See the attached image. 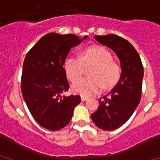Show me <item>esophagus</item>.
I'll use <instances>...</instances> for the list:
<instances>
[{
    "label": "esophagus",
    "mask_w": 160,
    "mask_h": 160,
    "mask_svg": "<svg viewBox=\"0 0 160 160\" xmlns=\"http://www.w3.org/2000/svg\"><path fill=\"white\" fill-rule=\"evenodd\" d=\"M87 98H87V97H85V96H81V100L82 101H86V100H87Z\"/></svg>",
    "instance_id": "34e87169"
}]
</instances>
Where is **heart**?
I'll return each instance as SVG.
<instances>
[{
  "mask_svg": "<svg viewBox=\"0 0 160 160\" xmlns=\"http://www.w3.org/2000/svg\"><path fill=\"white\" fill-rule=\"evenodd\" d=\"M93 65L90 69V78H77L82 75L85 67ZM64 70L71 82L72 91L82 96H91L99 93L102 85L112 87L120 77V67L112 61V55L106 48L92 46L86 48L80 56H70L65 61ZM78 80H77V79Z\"/></svg>",
  "mask_w": 160,
  "mask_h": 160,
  "instance_id": "1",
  "label": "heart"
}]
</instances>
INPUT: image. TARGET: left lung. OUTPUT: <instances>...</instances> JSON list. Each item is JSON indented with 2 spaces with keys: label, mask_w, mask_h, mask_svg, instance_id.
Wrapping results in <instances>:
<instances>
[{
  "label": "left lung",
  "mask_w": 160,
  "mask_h": 160,
  "mask_svg": "<svg viewBox=\"0 0 160 160\" xmlns=\"http://www.w3.org/2000/svg\"><path fill=\"white\" fill-rule=\"evenodd\" d=\"M94 38L114 51L122 69L116 86L98 99L99 107L91 114V118L98 128L113 131L123 125L139 104L143 66L136 49L124 38L115 34L95 36Z\"/></svg>",
  "instance_id": "left-lung-1"
}]
</instances>
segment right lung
I'll return each instance as SVG.
<instances>
[{"label": "right lung", "mask_w": 160, "mask_h": 160, "mask_svg": "<svg viewBox=\"0 0 160 160\" xmlns=\"http://www.w3.org/2000/svg\"><path fill=\"white\" fill-rule=\"evenodd\" d=\"M88 37L49 32L27 53L23 63L22 93L29 111L38 124L49 131L66 127L80 103L79 95L62 96L70 85L64 70L65 60L72 47Z\"/></svg>", "instance_id": "right-lung-1"}]
</instances>
